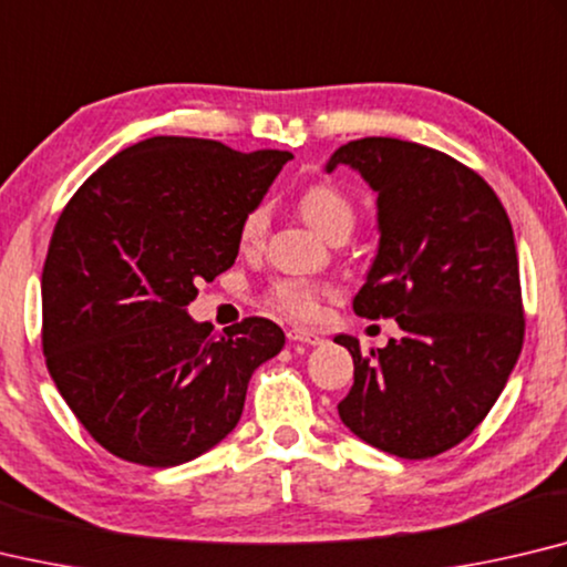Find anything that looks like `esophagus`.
I'll return each instance as SVG.
<instances>
[{
	"label": "esophagus",
	"instance_id": "1",
	"mask_svg": "<svg viewBox=\"0 0 567 567\" xmlns=\"http://www.w3.org/2000/svg\"><path fill=\"white\" fill-rule=\"evenodd\" d=\"M287 339H290V342H302V344H319V342H322V337H319L315 329H305V327L287 329Z\"/></svg>",
	"mask_w": 567,
	"mask_h": 567
}]
</instances>
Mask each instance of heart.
Returning a JSON list of instances; mask_svg holds the SVG:
<instances>
[{"instance_id":"1","label":"heart","mask_w":567,"mask_h":567,"mask_svg":"<svg viewBox=\"0 0 567 567\" xmlns=\"http://www.w3.org/2000/svg\"><path fill=\"white\" fill-rule=\"evenodd\" d=\"M297 210L302 213V218L310 223L317 233H322L329 240L347 238L357 225L354 200L332 183L305 185V188L297 193ZM267 228H270V210H267V205H255V208L243 215L238 228V240L243 248H257V245H262ZM332 292V285L310 280V277L290 275L277 277V280L267 287L265 297L267 302L275 305L277 310H282L285 315L310 319L319 312V302Z\"/></svg>"}]
</instances>
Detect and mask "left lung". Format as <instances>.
Returning <instances> with one entry per match:
<instances>
[{
	"label": "left lung",
	"mask_w": 567,
	"mask_h": 567,
	"mask_svg": "<svg viewBox=\"0 0 567 567\" xmlns=\"http://www.w3.org/2000/svg\"><path fill=\"white\" fill-rule=\"evenodd\" d=\"M357 168L377 190L379 255L354 312L394 317L399 339L354 359L339 419L399 458H431L473 434L518 362V252L506 208L476 171L414 141L369 136L339 148L327 171Z\"/></svg>",
	"instance_id": "1"
}]
</instances>
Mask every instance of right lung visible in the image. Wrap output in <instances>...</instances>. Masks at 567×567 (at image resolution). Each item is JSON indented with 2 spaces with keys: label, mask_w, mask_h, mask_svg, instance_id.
I'll return each instance as SVG.
<instances>
[{
  "label": "right lung",
  "mask_w": 567,
  "mask_h": 567,
  "mask_svg": "<svg viewBox=\"0 0 567 567\" xmlns=\"http://www.w3.org/2000/svg\"><path fill=\"white\" fill-rule=\"evenodd\" d=\"M292 153L153 136L81 183L41 272V349L59 394L109 454L151 468L200 456L240 421L272 319L225 332L185 305L238 257L243 215Z\"/></svg>",
  "instance_id": "obj_1"
}]
</instances>
